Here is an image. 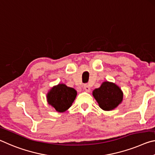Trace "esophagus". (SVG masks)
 Wrapping results in <instances>:
<instances>
[{
  "mask_svg": "<svg viewBox=\"0 0 155 155\" xmlns=\"http://www.w3.org/2000/svg\"><path fill=\"white\" fill-rule=\"evenodd\" d=\"M84 89L87 91V92H90V91H91L90 87L88 84H84Z\"/></svg>",
  "mask_w": 155,
  "mask_h": 155,
  "instance_id": "1",
  "label": "esophagus"
}]
</instances>
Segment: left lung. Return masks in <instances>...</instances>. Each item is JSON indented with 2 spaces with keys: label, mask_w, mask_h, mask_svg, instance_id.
<instances>
[{
  "label": "left lung",
  "mask_w": 155,
  "mask_h": 155,
  "mask_svg": "<svg viewBox=\"0 0 155 155\" xmlns=\"http://www.w3.org/2000/svg\"><path fill=\"white\" fill-rule=\"evenodd\" d=\"M93 95L102 110L109 111L120 104L123 100L124 93L115 83L105 81L100 87L93 90Z\"/></svg>",
  "instance_id": "obj_1"
}]
</instances>
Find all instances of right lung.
<instances>
[{"mask_svg": "<svg viewBox=\"0 0 155 155\" xmlns=\"http://www.w3.org/2000/svg\"><path fill=\"white\" fill-rule=\"evenodd\" d=\"M77 96V91L64 84H58L48 91L47 100L48 104L54 107L57 112L63 113L68 110Z\"/></svg>", "mask_w": 155, "mask_h": 155, "instance_id": "right-lung-1", "label": "right lung"}]
</instances>
